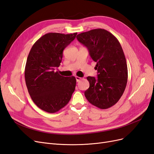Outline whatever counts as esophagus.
Instances as JSON below:
<instances>
[{
    "label": "esophagus",
    "mask_w": 154,
    "mask_h": 154,
    "mask_svg": "<svg viewBox=\"0 0 154 154\" xmlns=\"http://www.w3.org/2000/svg\"><path fill=\"white\" fill-rule=\"evenodd\" d=\"M76 82H78L79 81L81 80V78L79 77V76H76Z\"/></svg>",
    "instance_id": "34e87169"
}]
</instances>
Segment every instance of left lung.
<instances>
[{"instance_id": "left-lung-1", "label": "left lung", "mask_w": 154, "mask_h": 154, "mask_svg": "<svg viewBox=\"0 0 154 154\" xmlns=\"http://www.w3.org/2000/svg\"><path fill=\"white\" fill-rule=\"evenodd\" d=\"M76 38L96 62L97 78H87L90 86L84 93L86 98L97 108L109 109L119 100L127 83V64L122 46L111 32L103 29L82 32Z\"/></svg>"}]
</instances>
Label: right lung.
<instances>
[{
    "mask_svg": "<svg viewBox=\"0 0 154 154\" xmlns=\"http://www.w3.org/2000/svg\"><path fill=\"white\" fill-rule=\"evenodd\" d=\"M76 35L49 32L33 44L27 57L24 72L27 90L35 105L47 112L63 108L75 90V77L62 76L55 69L62 62L63 49Z\"/></svg>",
    "mask_w": 154,
    "mask_h": 154,
    "instance_id": "obj_1",
    "label": "right lung"
}]
</instances>
